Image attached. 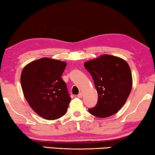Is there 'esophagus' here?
I'll use <instances>...</instances> for the list:
<instances>
[{"mask_svg": "<svg viewBox=\"0 0 155 155\" xmlns=\"http://www.w3.org/2000/svg\"><path fill=\"white\" fill-rule=\"evenodd\" d=\"M77 97L78 98H81L83 97V94L82 93H80V94H78V95H77Z\"/></svg>", "mask_w": 155, "mask_h": 155, "instance_id": "1", "label": "esophagus"}]
</instances>
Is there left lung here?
I'll list each match as a JSON object with an SVG mask.
<instances>
[{
  "instance_id": "left-lung-1",
  "label": "left lung",
  "mask_w": 155,
  "mask_h": 155,
  "mask_svg": "<svg viewBox=\"0 0 155 155\" xmlns=\"http://www.w3.org/2000/svg\"><path fill=\"white\" fill-rule=\"evenodd\" d=\"M96 88V106L89 108L94 116L105 118L116 114L124 106L132 88V75L129 64L116 56L103 55L86 61Z\"/></svg>"
}]
</instances>
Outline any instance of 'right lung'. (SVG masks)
<instances>
[{"label": "right lung", "instance_id": "obj_1", "mask_svg": "<svg viewBox=\"0 0 155 155\" xmlns=\"http://www.w3.org/2000/svg\"><path fill=\"white\" fill-rule=\"evenodd\" d=\"M66 63L43 58L24 67L21 74L24 95L32 109L47 120L66 114L71 100L66 84L61 78Z\"/></svg>", "mask_w": 155, "mask_h": 155}]
</instances>
